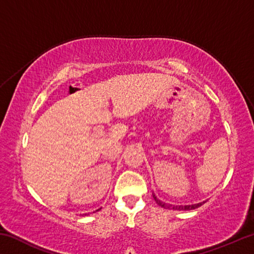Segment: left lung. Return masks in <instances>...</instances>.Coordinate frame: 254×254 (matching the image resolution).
Masks as SVG:
<instances>
[{
  "instance_id": "8db88e82",
  "label": "left lung",
  "mask_w": 254,
  "mask_h": 254,
  "mask_svg": "<svg viewBox=\"0 0 254 254\" xmlns=\"http://www.w3.org/2000/svg\"><path fill=\"white\" fill-rule=\"evenodd\" d=\"M152 196H153V199L156 200V203L159 205V206H161V207H163V208H173V209H182V210H191V209H195V208H198L199 206H201L203 205L205 201H203V203H198V204H194V205H185V206H175V205H168V204H166V203H163V201H161L160 199H158L157 197H156V195L154 194H152Z\"/></svg>"
}]
</instances>
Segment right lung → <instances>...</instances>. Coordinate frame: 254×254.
I'll return each instance as SVG.
<instances>
[{
	"instance_id": "add662e5",
	"label": "right lung",
	"mask_w": 254,
	"mask_h": 254,
	"mask_svg": "<svg viewBox=\"0 0 254 254\" xmlns=\"http://www.w3.org/2000/svg\"><path fill=\"white\" fill-rule=\"evenodd\" d=\"M97 210H100V209H97ZM86 215H87V214H86Z\"/></svg>"
}]
</instances>
